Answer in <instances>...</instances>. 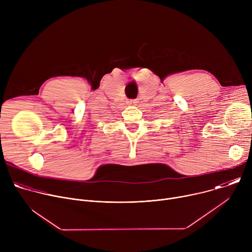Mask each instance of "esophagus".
Segmentation results:
<instances>
[{"label":"esophagus","instance_id":"1","mask_svg":"<svg viewBox=\"0 0 252 252\" xmlns=\"http://www.w3.org/2000/svg\"><path fill=\"white\" fill-rule=\"evenodd\" d=\"M136 100L135 99H129V101H128V103L130 104V105H136Z\"/></svg>","mask_w":252,"mask_h":252}]
</instances>
